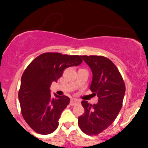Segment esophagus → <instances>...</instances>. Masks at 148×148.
Segmentation results:
<instances>
[{
  "label": "esophagus",
  "mask_w": 148,
  "mask_h": 148,
  "mask_svg": "<svg viewBox=\"0 0 148 148\" xmlns=\"http://www.w3.org/2000/svg\"><path fill=\"white\" fill-rule=\"evenodd\" d=\"M80 102V101L79 99H76V98H72L70 100V105H72V106H74V105L77 104V103H79Z\"/></svg>",
  "instance_id": "obj_1"
}]
</instances>
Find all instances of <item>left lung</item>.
Returning <instances> with one entry per match:
<instances>
[{
  "mask_svg": "<svg viewBox=\"0 0 148 148\" xmlns=\"http://www.w3.org/2000/svg\"><path fill=\"white\" fill-rule=\"evenodd\" d=\"M90 67L92 80L90 89L99 97L98 103L82 101L85 112L78 118L83 132L97 135L114 122L123 106L125 85L120 72L111 60L101 56H81Z\"/></svg>",
  "mask_w": 148,
  "mask_h": 148,
  "instance_id": "1",
  "label": "left lung"
}]
</instances>
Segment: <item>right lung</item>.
<instances>
[{"instance_id": "add662e5", "label": "right lung", "mask_w": 148, "mask_h": 148, "mask_svg": "<svg viewBox=\"0 0 148 148\" xmlns=\"http://www.w3.org/2000/svg\"><path fill=\"white\" fill-rule=\"evenodd\" d=\"M79 56L45 53L35 58L21 76L18 100L25 121L37 133L49 134L57 129L61 113L69 103L67 96L51 97L50 86L64 69L82 62Z\"/></svg>"}]
</instances>
